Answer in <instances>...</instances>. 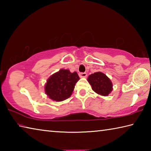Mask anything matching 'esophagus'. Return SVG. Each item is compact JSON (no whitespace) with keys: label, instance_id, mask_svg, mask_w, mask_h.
Masks as SVG:
<instances>
[{"label":"esophagus","instance_id":"obj_1","mask_svg":"<svg viewBox=\"0 0 151 151\" xmlns=\"http://www.w3.org/2000/svg\"><path fill=\"white\" fill-rule=\"evenodd\" d=\"M87 76V74H86V73H79V76L81 78L83 77H86V76Z\"/></svg>","mask_w":151,"mask_h":151}]
</instances>
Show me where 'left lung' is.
<instances>
[{"mask_svg":"<svg viewBox=\"0 0 151 151\" xmlns=\"http://www.w3.org/2000/svg\"><path fill=\"white\" fill-rule=\"evenodd\" d=\"M88 81L91 84L92 89L95 93L101 95L107 96L112 90V85L111 80L106 75L101 72L91 74L88 76Z\"/></svg>","mask_w":151,"mask_h":151,"instance_id":"1","label":"left lung"}]
</instances>
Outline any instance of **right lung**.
<instances>
[{
	"label": "right lung",
	"instance_id": "obj_1",
	"mask_svg": "<svg viewBox=\"0 0 151 151\" xmlns=\"http://www.w3.org/2000/svg\"><path fill=\"white\" fill-rule=\"evenodd\" d=\"M80 79L77 73H70L69 70L61 69L48 79L45 85V93L50 99L62 101L68 99Z\"/></svg>",
	"mask_w": 151,
	"mask_h": 151
}]
</instances>
